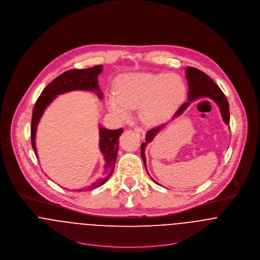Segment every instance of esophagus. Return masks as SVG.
<instances>
[{"label": "esophagus", "instance_id": "obj_1", "mask_svg": "<svg viewBox=\"0 0 260 260\" xmlns=\"http://www.w3.org/2000/svg\"><path fill=\"white\" fill-rule=\"evenodd\" d=\"M135 132L138 134V136H139V138H144V137H145V132H144V129L141 128V127H139V126H137V127L135 128Z\"/></svg>", "mask_w": 260, "mask_h": 260}]
</instances>
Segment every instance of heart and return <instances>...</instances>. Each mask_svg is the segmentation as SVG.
I'll return each instance as SVG.
<instances>
[{"label": "heart", "instance_id": "heart-1", "mask_svg": "<svg viewBox=\"0 0 260 260\" xmlns=\"http://www.w3.org/2000/svg\"><path fill=\"white\" fill-rule=\"evenodd\" d=\"M185 86L175 74H133L122 77L118 96L110 95L108 106L121 119H126L129 108L139 107V116L147 124L165 122L183 101Z\"/></svg>", "mask_w": 260, "mask_h": 260}]
</instances>
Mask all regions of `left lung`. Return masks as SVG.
Listing matches in <instances>:
<instances>
[{
  "label": "left lung",
  "mask_w": 260,
  "mask_h": 260,
  "mask_svg": "<svg viewBox=\"0 0 260 260\" xmlns=\"http://www.w3.org/2000/svg\"><path fill=\"white\" fill-rule=\"evenodd\" d=\"M185 77L187 79V84H188V101L183 103V105L178 109L176 114L173 116V120L175 118L181 116L184 112V110L188 107L190 102H193V101H196L198 99H201V98H208V99L213 100L214 102L217 104V106L220 109L223 121L227 124H229V103H228V100H227L225 94L220 89V87L217 84H215L213 80L206 74H204L203 72L199 71L196 68H192V67L186 68ZM166 124L167 123H163L161 125L153 127L146 133V137H145L146 142L141 143V146H140L141 147V158L143 160L145 168H146V158H145V154H144L145 146L147 145V143L152 141L154 138L159 134V132H161L166 126ZM155 183L159 184L157 182H155Z\"/></svg>",
  "instance_id": "obj_1"
}]
</instances>
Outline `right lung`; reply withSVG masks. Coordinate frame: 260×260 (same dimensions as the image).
<instances>
[{"label": "right lung", "mask_w": 260, "mask_h": 260, "mask_svg": "<svg viewBox=\"0 0 260 260\" xmlns=\"http://www.w3.org/2000/svg\"><path fill=\"white\" fill-rule=\"evenodd\" d=\"M102 64H98L93 68H88L84 70H70L61 74V76L56 77L43 89L33 108L31 122V144L37 158L38 154L35 146L36 129L38 122L40 121L44 111L46 110L47 106L51 104V102L57 97V95L73 90L95 92L98 95L99 99H102L103 92L100 90V86L98 85V76L102 73ZM122 134V128L112 131L103 127L102 125L99 126V147L100 151L104 156V172L101 178L97 179L87 187V190L101 186L102 184L106 183L108 179L111 177L115 168L119 150V138ZM84 188L77 189V191H81Z\"/></svg>", "instance_id": "obj_1"}]
</instances>
